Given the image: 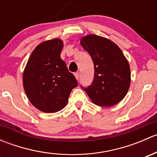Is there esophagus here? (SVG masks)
I'll return each mask as SVG.
<instances>
[{
	"instance_id": "34e87169",
	"label": "esophagus",
	"mask_w": 157,
	"mask_h": 157,
	"mask_svg": "<svg viewBox=\"0 0 157 157\" xmlns=\"http://www.w3.org/2000/svg\"><path fill=\"white\" fill-rule=\"evenodd\" d=\"M74 76H75L76 78L78 80L79 77H80V72H79V71H77V72H75V73H74Z\"/></svg>"
}]
</instances>
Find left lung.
I'll return each mask as SVG.
<instances>
[{"instance_id":"8db88e82","label":"left lung","mask_w":157,"mask_h":157,"mask_svg":"<svg viewBox=\"0 0 157 157\" xmlns=\"http://www.w3.org/2000/svg\"><path fill=\"white\" fill-rule=\"evenodd\" d=\"M80 44L90 54L94 64V78L90 86L81 88L96 105L112 106L124 99L131 83V71L124 54L109 39L89 35Z\"/></svg>"}]
</instances>
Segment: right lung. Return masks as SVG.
Segmentation results:
<instances>
[{
  "label": "right lung",
  "mask_w": 157,
  "mask_h": 157,
  "mask_svg": "<svg viewBox=\"0 0 157 157\" xmlns=\"http://www.w3.org/2000/svg\"><path fill=\"white\" fill-rule=\"evenodd\" d=\"M63 42L55 39L38 45L23 72V87L31 103L39 110L53 113L67 103L71 90L78 85L61 58Z\"/></svg>",
  "instance_id": "obj_1"
}]
</instances>
